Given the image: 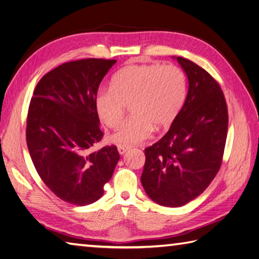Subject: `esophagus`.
Listing matches in <instances>:
<instances>
[{
  "instance_id": "1",
  "label": "esophagus",
  "mask_w": 259,
  "mask_h": 259,
  "mask_svg": "<svg viewBox=\"0 0 259 259\" xmlns=\"http://www.w3.org/2000/svg\"><path fill=\"white\" fill-rule=\"evenodd\" d=\"M128 147H124V146H118V152L120 153V154H123V153H125L128 151Z\"/></svg>"
}]
</instances>
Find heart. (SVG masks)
<instances>
[{"label":"heart","mask_w":259,"mask_h":259,"mask_svg":"<svg viewBox=\"0 0 259 259\" xmlns=\"http://www.w3.org/2000/svg\"><path fill=\"white\" fill-rule=\"evenodd\" d=\"M186 96V77L174 65H128L113 76L111 88L100 89L95 108L108 128L121 122L127 106L132 117L110 136V141L130 147L146 140L153 125L172 123L182 109Z\"/></svg>","instance_id":"obj_1"}]
</instances>
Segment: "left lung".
Listing matches in <instances>:
<instances>
[{"label":"left lung","mask_w":259,"mask_h":259,"mask_svg":"<svg viewBox=\"0 0 259 259\" xmlns=\"http://www.w3.org/2000/svg\"><path fill=\"white\" fill-rule=\"evenodd\" d=\"M173 58L188 77V95L169 131L144 149L141 176L148 196L167 207L185 205L213 181L222 164L228 124L218 81L189 59Z\"/></svg>","instance_id":"1"}]
</instances>
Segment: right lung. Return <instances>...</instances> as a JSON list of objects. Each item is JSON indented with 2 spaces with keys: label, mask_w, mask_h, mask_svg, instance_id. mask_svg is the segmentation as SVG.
<instances>
[{
  "label": "right lung",
  "mask_w": 259,
  "mask_h": 259,
  "mask_svg": "<svg viewBox=\"0 0 259 259\" xmlns=\"http://www.w3.org/2000/svg\"><path fill=\"white\" fill-rule=\"evenodd\" d=\"M117 61L65 63L38 81L28 108L26 142L38 176L61 200L78 206L104 195L120 159L116 146L93 150L102 131L95 98Z\"/></svg>",
  "instance_id": "add662e5"
}]
</instances>
